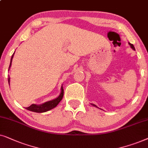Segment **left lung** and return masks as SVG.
I'll list each match as a JSON object with an SVG mask.
<instances>
[{"mask_svg":"<svg viewBox=\"0 0 148 148\" xmlns=\"http://www.w3.org/2000/svg\"><path fill=\"white\" fill-rule=\"evenodd\" d=\"M129 45H130V47H131V48L132 49H133L134 51H135V47H134V46H133V44H131V43L129 42ZM91 105H92V106H95V108H99L97 107V106H96V105H95V104H92V103H91Z\"/></svg>","mask_w":148,"mask_h":148,"instance_id":"obj_1","label":"left lung"}]
</instances>
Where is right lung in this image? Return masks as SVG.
I'll list each match as a JSON object with an SVG mask.
<instances>
[{
	"mask_svg": "<svg viewBox=\"0 0 148 148\" xmlns=\"http://www.w3.org/2000/svg\"><path fill=\"white\" fill-rule=\"evenodd\" d=\"M14 53L13 54V56H11V62H10V66L9 68V70L11 68V63H12V60L13 58V56H14ZM8 82H9V84H10V77L8 78ZM63 96H64V88H63V84L62 85V87H61V92L60 95L58 96V97L56 98V99L51 100V101L45 102L42 104H39V105H37V104H32L30 106L27 108H25V109L29 110V111H32L34 112H37V113H42V112H45L49 111V110H52L53 108H56L57 106L58 105V103L62 101Z\"/></svg>",
	"mask_w": 148,
	"mask_h": 148,
	"instance_id": "right-lung-1",
	"label": "right lung"
}]
</instances>
